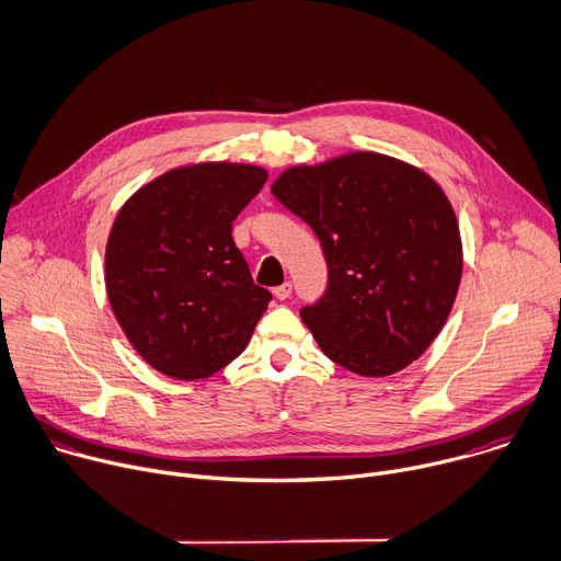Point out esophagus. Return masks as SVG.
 I'll list each match as a JSON object with an SVG mask.
<instances>
[{
  "mask_svg": "<svg viewBox=\"0 0 561 561\" xmlns=\"http://www.w3.org/2000/svg\"><path fill=\"white\" fill-rule=\"evenodd\" d=\"M274 296H276L278 300H285V298H289V296H291V283H289V280H285L283 285L274 287Z\"/></svg>",
  "mask_w": 561,
  "mask_h": 561,
  "instance_id": "obj_1",
  "label": "esophagus"
}]
</instances>
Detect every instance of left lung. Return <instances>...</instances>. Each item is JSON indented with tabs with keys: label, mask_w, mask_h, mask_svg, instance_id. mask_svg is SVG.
<instances>
[{
	"label": "left lung",
	"mask_w": 561,
	"mask_h": 561,
	"mask_svg": "<svg viewBox=\"0 0 561 561\" xmlns=\"http://www.w3.org/2000/svg\"><path fill=\"white\" fill-rule=\"evenodd\" d=\"M272 194L324 252V296L300 309L322 354L369 378L417 360L462 278L460 228L444 190L400 159L350 152L285 170Z\"/></svg>",
	"instance_id": "obj_1"
}]
</instances>
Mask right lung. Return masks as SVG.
Segmentation results:
<instances>
[{"mask_svg":"<svg viewBox=\"0 0 561 561\" xmlns=\"http://www.w3.org/2000/svg\"><path fill=\"white\" fill-rule=\"evenodd\" d=\"M267 170L194 163L139 187L105 245V289L137 354L176 380H198L248 347L272 294L254 285L232 222Z\"/></svg>","mask_w":561,"mask_h":561,"instance_id":"right-lung-1","label":"right lung"}]
</instances>
